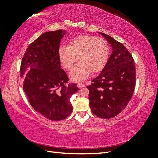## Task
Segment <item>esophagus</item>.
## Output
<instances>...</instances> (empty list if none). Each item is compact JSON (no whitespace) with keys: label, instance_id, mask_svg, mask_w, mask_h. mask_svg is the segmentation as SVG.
I'll return each mask as SVG.
<instances>
[{"label":"esophagus","instance_id":"1","mask_svg":"<svg viewBox=\"0 0 158 158\" xmlns=\"http://www.w3.org/2000/svg\"><path fill=\"white\" fill-rule=\"evenodd\" d=\"M77 86H78L79 88H83V87L85 86V85H84V84H83V83H78V84H77Z\"/></svg>","mask_w":158,"mask_h":158}]
</instances>
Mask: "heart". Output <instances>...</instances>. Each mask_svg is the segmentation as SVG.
<instances>
[{
    "mask_svg": "<svg viewBox=\"0 0 158 158\" xmlns=\"http://www.w3.org/2000/svg\"><path fill=\"white\" fill-rule=\"evenodd\" d=\"M61 64L70 69L80 60L69 73L70 78L75 82L86 79L91 73H97L106 64L109 56V46L103 38L82 35L74 37L69 45H63L59 49Z\"/></svg>",
    "mask_w": 158,
    "mask_h": 158,
    "instance_id": "b5f03b06",
    "label": "heart"
}]
</instances>
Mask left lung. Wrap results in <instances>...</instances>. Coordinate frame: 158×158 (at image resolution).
Here are the masks:
<instances>
[{"mask_svg": "<svg viewBox=\"0 0 158 158\" xmlns=\"http://www.w3.org/2000/svg\"><path fill=\"white\" fill-rule=\"evenodd\" d=\"M112 47V52L92 84L89 91V107L98 117L111 118L117 115L130 101L136 84L135 60L121 43L99 32Z\"/></svg>", "mask_w": 158, "mask_h": 158, "instance_id": "8db88e82", "label": "left lung"}]
</instances>
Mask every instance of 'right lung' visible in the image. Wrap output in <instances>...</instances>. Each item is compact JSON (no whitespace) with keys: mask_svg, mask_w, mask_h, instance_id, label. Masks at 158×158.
<instances>
[{"mask_svg":"<svg viewBox=\"0 0 158 158\" xmlns=\"http://www.w3.org/2000/svg\"><path fill=\"white\" fill-rule=\"evenodd\" d=\"M66 33L64 30L44 33L27 47L22 59L20 76L23 91L37 112L51 121L66 118L73 111L70 102L78 90L76 84L60 69V43Z\"/></svg>","mask_w":158,"mask_h":158,"instance_id":"obj_1","label":"right lung"}]
</instances>
